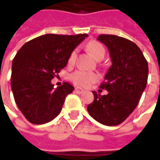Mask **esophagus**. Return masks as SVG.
I'll return each instance as SVG.
<instances>
[{
	"label": "esophagus",
	"instance_id": "obj_1",
	"mask_svg": "<svg viewBox=\"0 0 160 160\" xmlns=\"http://www.w3.org/2000/svg\"><path fill=\"white\" fill-rule=\"evenodd\" d=\"M75 91H76V92H77V93H82V92H84V90H83L82 88H80V87H76V88H75Z\"/></svg>",
	"mask_w": 160,
	"mask_h": 160
}]
</instances>
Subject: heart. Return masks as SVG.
<instances>
[{"label":"heart","instance_id":"b5f03b06","mask_svg":"<svg viewBox=\"0 0 160 160\" xmlns=\"http://www.w3.org/2000/svg\"><path fill=\"white\" fill-rule=\"evenodd\" d=\"M87 48H88L89 52L92 54V57L96 60L99 59L102 57H104V55H105V49H104L103 46L99 42H96V41L90 42L87 46ZM76 50H73L68 58V63L74 64V62L76 61ZM70 79L76 85L86 87L98 80V75L93 72L77 70V71H75L73 74H71Z\"/></svg>","mask_w":160,"mask_h":160}]
</instances>
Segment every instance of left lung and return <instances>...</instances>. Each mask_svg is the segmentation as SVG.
I'll list each match as a JSON object with an SVG mask.
<instances>
[{
	"label": "left lung",
	"mask_w": 160,
	"mask_h": 160,
	"mask_svg": "<svg viewBox=\"0 0 160 160\" xmlns=\"http://www.w3.org/2000/svg\"><path fill=\"white\" fill-rule=\"evenodd\" d=\"M107 47L112 66L101 84L107 94L93 91L94 100L87 106L89 114L98 122L115 126L124 122L137 107L148 81V62L132 41L115 35L97 38Z\"/></svg>",
	"instance_id": "8db88e82"
}]
</instances>
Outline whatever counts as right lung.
I'll return each mask as SVG.
<instances>
[{
	"label": "right lung",
	"mask_w": 160,
	"mask_h": 160,
	"mask_svg": "<svg viewBox=\"0 0 160 160\" xmlns=\"http://www.w3.org/2000/svg\"><path fill=\"white\" fill-rule=\"evenodd\" d=\"M87 36L46 34L25 43L16 54L11 85L17 106L29 122L47 123L59 114L74 86L65 82L54 88L51 80Z\"/></svg>",
	"instance_id": "add662e5"
}]
</instances>
